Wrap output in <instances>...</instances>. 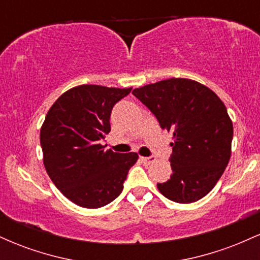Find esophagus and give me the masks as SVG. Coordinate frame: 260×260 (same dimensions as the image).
Masks as SVG:
<instances>
[{"instance_id": "esophagus-1", "label": "esophagus", "mask_w": 260, "mask_h": 260, "mask_svg": "<svg viewBox=\"0 0 260 260\" xmlns=\"http://www.w3.org/2000/svg\"><path fill=\"white\" fill-rule=\"evenodd\" d=\"M140 160L145 165H150V164H153L155 161V156H140Z\"/></svg>"}]
</instances>
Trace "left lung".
<instances>
[{
  "label": "left lung",
  "instance_id": "obj_1",
  "mask_svg": "<svg viewBox=\"0 0 260 260\" xmlns=\"http://www.w3.org/2000/svg\"><path fill=\"white\" fill-rule=\"evenodd\" d=\"M150 110L162 129L171 131L172 175L157 183L176 203H193L213 189L231 156L234 126L219 96L201 83L171 78L132 91Z\"/></svg>",
  "mask_w": 260,
  "mask_h": 260
}]
</instances>
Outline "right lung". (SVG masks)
I'll list each match as a JSON object with an SVG mask.
<instances>
[{
    "mask_svg": "<svg viewBox=\"0 0 260 260\" xmlns=\"http://www.w3.org/2000/svg\"><path fill=\"white\" fill-rule=\"evenodd\" d=\"M132 88L83 84L63 92L45 117L40 144L47 175L66 198L88 209L115 201L137 153L105 150L112 107Z\"/></svg>",
    "mask_w": 260,
    "mask_h": 260,
    "instance_id": "right-lung-1",
    "label": "right lung"
}]
</instances>
